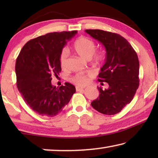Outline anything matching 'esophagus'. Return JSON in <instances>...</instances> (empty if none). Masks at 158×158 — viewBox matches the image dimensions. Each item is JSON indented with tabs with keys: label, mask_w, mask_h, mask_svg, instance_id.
Here are the masks:
<instances>
[{
	"label": "esophagus",
	"mask_w": 158,
	"mask_h": 158,
	"mask_svg": "<svg viewBox=\"0 0 158 158\" xmlns=\"http://www.w3.org/2000/svg\"><path fill=\"white\" fill-rule=\"evenodd\" d=\"M84 90V88L82 87H79V86H77L76 87L77 91H82V90Z\"/></svg>",
	"instance_id": "obj_1"
}]
</instances>
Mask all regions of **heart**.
<instances>
[{
    "mask_svg": "<svg viewBox=\"0 0 158 158\" xmlns=\"http://www.w3.org/2000/svg\"><path fill=\"white\" fill-rule=\"evenodd\" d=\"M96 42L85 36H81L77 39L73 45V48L77 55L84 59H90L92 57L95 63L99 64L103 60V54L101 52H95ZM60 64L62 68L66 67L68 60V53L66 50H62L60 55ZM72 81L78 85H85L89 83V77L83 74H77L72 77Z\"/></svg>",
    "mask_w": 158,
    "mask_h": 158,
    "instance_id": "b5f03b06",
    "label": "heart"
}]
</instances>
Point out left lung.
<instances>
[{
    "label": "left lung",
    "instance_id": "8db88e82",
    "mask_svg": "<svg viewBox=\"0 0 158 158\" xmlns=\"http://www.w3.org/2000/svg\"><path fill=\"white\" fill-rule=\"evenodd\" d=\"M85 32L100 42L106 51L98 81L108 83L109 88L103 90L98 87L99 96L92 101L91 106L103 114H118L131 102L139 87L137 55L128 41L119 34L99 29H86Z\"/></svg>",
    "mask_w": 158,
    "mask_h": 158
}]
</instances>
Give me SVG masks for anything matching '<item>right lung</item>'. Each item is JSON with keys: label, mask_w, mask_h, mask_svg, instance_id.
Instances as JSON below:
<instances>
[{"label": "right lung", "mask_w": 158, "mask_h": 158, "mask_svg": "<svg viewBox=\"0 0 158 158\" xmlns=\"http://www.w3.org/2000/svg\"><path fill=\"white\" fill-rule=\"evenodd\" d=\"M77 31L52 32L29 41L16 62V85L27 104L41 116H55L68 104L75 87L71 83L56 87L52 76L61 72L60 55Z\"/></svg>", "instance_id": "add662e5"}]
</instances>
